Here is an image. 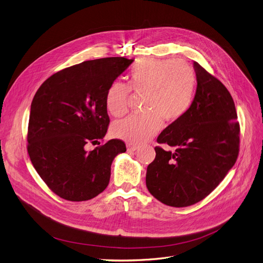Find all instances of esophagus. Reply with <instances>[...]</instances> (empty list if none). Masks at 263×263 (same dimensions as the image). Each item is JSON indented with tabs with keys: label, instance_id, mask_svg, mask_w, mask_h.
I'll list each match as a JSON object with an SVG mask.
<instances>
[{
	"label": "esophagus",
	"instance_id": "34e87169",
	"mask_svg": "<svg viewBox=\"0 0 263 263\" xmlns=\"http://www.w3.org/2000/svg\"><path fill=\"white\" fill-rule=\"evenodd\" d=\"M126 148H127V151H129V152H135V151L138 149V146L135 145V144L128 143V144H126Z\"/></svg>",
	"mask_w": 263,
	"mask_h": 263
}]
</instances>
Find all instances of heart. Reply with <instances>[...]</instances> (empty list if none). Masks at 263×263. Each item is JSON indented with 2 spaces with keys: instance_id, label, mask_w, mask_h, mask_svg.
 I'll use <instances>...</instances> for the list:
<instances>
[{
  "instance_id": "heart-1",
  "label": "heart",
  "mask_w": 263,
  "mask_h": 263,
  "mask_svg": "<svg viewBox=\"0 0 263 263\" xmlns=\"http://www.w3.org/2000/svg\"><path fill=\"white\" fill-rule=\"evenodd\" d=\"M194 70L183 60L147 59L139 63L129 74V87L114 82L106 93V108L115 117L127 111L131 88L143 93L141 115L117 121L111 127L115 138L128 143L142 144L155 136L161 121L173 123L189 109L195 90Z\"/></svg>"
}]
</instances>
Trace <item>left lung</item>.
I'll return each instance as SVG.
<instances>
[{
    "label": "left lung",
    "instance_id": "left-lung-1",
    "mask_svg": "<svg viewBox=\"0 0 263 263\" xmlns=\"http://www.w3.org/2000/svg\"><path fill=\"white\" fill-rule=\"evenodd\" d=\"M196 91L188 111L157 138L173 152L156 146L146 170V187L159 202L191 206L210 194L234 166L239 154L240 127L233 98L226 87L196 61Z\"/></svg>",
    "mask_w": 263,
    "mask_h": 263
}]
</instances>
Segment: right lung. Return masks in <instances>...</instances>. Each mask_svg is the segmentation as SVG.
Segmentation results:
<instances>
[{
    "label": "right lung",
    "instance_id": "obj_1",
    "mask_svg": "<svg viewBox=\"0 0 263 263\" xmlns=\"http://www.w3.org/2000/svg\"><path fill=\"white\" fill-rule=\"evenodd\" d=\"M134 61L108 57L84 61L49 77L30 105L27 152L42 180L58 196L83 202L109 183L115 157L126 152L112 139L93 151L109 125L106 93Z\"/></svg>",
    "mask_w": 263,
    "mask_h": 263
}]
</instances>
